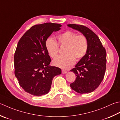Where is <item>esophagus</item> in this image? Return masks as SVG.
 Instances as JSON below:
<instances>
[{
    "label": "esophagus",
    "mask_w": 120,
    "mask_h": 120,
    "mask_svg": "<svg viewBox=\"0 0 120 120\" xmlns=\"http://www.w3.org/2000/svg\"><path fill=\"white\" fill-rule=\"evenodd\" d=\"M67 73V71H65V70H62V74H65Z\"/></svg>",
    "instance_id": "obj_1"
}]
</instances>
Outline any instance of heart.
Wrapping results in <instances>:
<instances>
[{
  "instance_id": "obj_1",
  "label": "heart",
  "mask_w": 120,
  "mask_h": 120,
  "mask_svg": "<svg viewBox=\"0 0 120 120\" xmlns=\"http://www.w3.org/2000/svg\"><path fill=\"white\" fill-rule=\"evenodd\" d=\"M57 42L52 38H48L46 43V47L49 55L51 58H55L59 52V45L64 46V53L59 56L53 61L55 66L62 69H69L74 64L76 60H79L84 57L88 49V41L83 35H77L73 32L67 30L58 36Z\"/></svg>"
}]
</instances>
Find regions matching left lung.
Wrapping results in <instances>:
<instances>
[{
    "mask_svg": "<svg viewBox=\"0 0 120 120\" xmlns=\"http://www.w3.org/2000/svg\"><path fill=\"white\" fill-rule=\"evenodd\" d=\"M85 36L88 41L86 55L71 71L76 76L70 84L73 90L79 94L90 93L95 90L104 79L106 69L107 54L97 35L89 28L78 24H68Z\"/></svg>",
    "mask_w": 120,
    "mask_h": 120,
    "instance_id": "1",
    "label": "left lung"
}]
</instances>
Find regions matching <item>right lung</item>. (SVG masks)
I'll return each instance as SVG.
<instances>
[{"label": "right lung", "instance_id": "obj_1", "mask_svg": "<svg viewBox=\"0 0 120 120\" xmlns=\"http://www.w3.org/2000/svg\"><path fill=\"white\" fill-rule=\"evenodd\" d=\"M61 25L46 23L33 26L19 41L14 56L15 74L26 92L41 96L48 93L53 77L61 70L50 66L46 47L47 39L61 29Z\"/></svg>", "mask_w": 120, "mask_h": 120}]
</instances>
